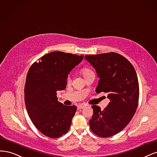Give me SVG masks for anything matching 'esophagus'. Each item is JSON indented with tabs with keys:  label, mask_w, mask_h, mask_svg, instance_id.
Masks as SVG:
<instances>
[{
	"label": "esophagus",
	"mask_w": 157,
	"mask_h": 157,
	"mask_svg": "<svg viewBox=\"0 0 157 157\" xmlns=\"http://www.w3.org/2000/svg\"><path fill=\"white\" fill-rule=\"evenodd\" d=\"M85 107V105H78V109H83Z\"/></svg>",
	"instance_id": "obj_1"
}]
</instances>
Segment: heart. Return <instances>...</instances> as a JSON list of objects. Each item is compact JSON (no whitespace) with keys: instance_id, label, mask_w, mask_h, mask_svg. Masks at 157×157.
Instances as JSON below:
<instances>
[{"instance_id":"heart-1","label":"heart","mask_w":157,"mask_h":157,"mask_svg":"<svg viewBox=\"0 0 157 157\" xmlns=\"http://www.w3.org/2000/svg\"><path fill=\"white\" fill-rule=\"evenodd\" d=\"M90 72H92L91 70L88 69V68H82V70H81V72H82V74H83V76H85V75H87V74H89V73ZM70 81V77H68V78H67V82H69Z\"/></svg>"}]
</instances>
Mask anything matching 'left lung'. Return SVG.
<instances>
[{
  "label": "left lung",
  "mask_w": 157,
  "mask_h": 157,
  "mask_svg": "<svg viewBox=\"0 0 157 157\" xmlns=\"http://www.w3.org/2000/svg\"><path fill=\"white\" fill-rule=\"evenodd\" d=\"M99 78L96 92L108 94L110 102L101 110L92 105L93 115L89 121L92 132L107 138L121 132L133 117L138 107L139 83L134 68L120 54L107 53L86 55Z\"/></svg>",
  "instance_id": "left-lung-1"
}]
</instances>
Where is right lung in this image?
Listing matches in <instances>:
<instances>
[{"label":"right lung","mask_w":157,"mask_h":157,"mask_svg":"<svg viewBox=\"0 0 157 157\" xmlns=\"http://www.w3.org/2000/svg\"><path fill=\"white\" fill-rule=\"evenodd\" d=\"M83 57L53 52L40 58L29 70L25 85V105L34 125L48 137L59 138L71 126L77 107L58 102L57 91L66 88L68 74Z\"/></svg>","instance_id":"right-lung-1"}]
</instances>
